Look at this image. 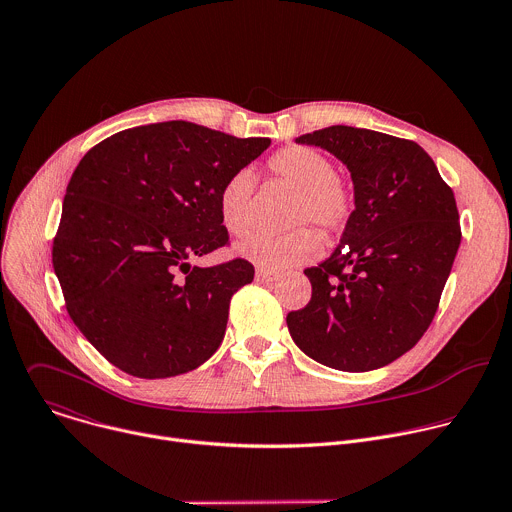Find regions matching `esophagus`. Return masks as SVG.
<instances>
[{
  "label": "esophagus",
  "instance_id": "1",
  "mask_svg": "<svg viewBox=\"0 0 512 512\" xmlns=\"http://www.w3.org/2000/svg\"><path fill=\"white\" fill-rule=\"evenodd\" d=\"M255 277H257V281H273V279L279 277V273L277 271H269V269H257Z\"/></svg>",
  "mask_w": 512,
  "mask_h": 512
}]
</instances>
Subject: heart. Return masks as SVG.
<instances>
[{
    "label": "heart",
    "mask_w": 512,
    "mask_h": 512,
    "mask_svg": "<svg viewBox=\"0 0 512 512\" xmlns=\"http://www.w3.org/2000/svg\"><path fill=\"white\" fill-rule=\"evenodd\" d=\"M275 176L298 190L294 223L312 221L324 233L340 231L352 212V194L336 178V166L328 156L304 145H291L271 156ZM255 176L249 168L233 172L218 190V216L233 237H245L253 229ZM320 235L310 227H298L283 235H253L237 247V253L265 269H283L314 259L320 253Z\"/></svg>",
    "instance_id": "obj_1"
}]
</instances>
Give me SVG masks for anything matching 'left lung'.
<instances>
[{
	"label": "left lung",
	"instance_id": "8db88e82",
	"mask_svg": "<svg viewBox=\"0 0 512 512\" xmlns=\"http://www.w3.org/2000/svg\"><path fill=\"white\" fill-rule=\"evenodd\" d=\"M296 143L348 168L354 210L332 255L304 271L312 300L287 314L289 334L324 367L381 369L417 344L440 304L462 241L454 192L409 139L332 125Z\"/></svg>",
	"mask_w": 512,
	"mask_h": 512
}]
</instances>
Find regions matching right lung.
I'll return each mask as SVG.
<instances>
[{"label":"right lung","instance_id":"obj_1","mask_svg":"<svg viewBox=\"0 0 512 512\" xmlns=\"http://www.w3.org/2000/svg\"><path fill=\"white\" fill-rule=\"evenodd\" d=\"M269 143L164 121L107 137L72 172L54 273L72 322L123 373L176 377L221 346L231 298L255 269L190 259L229 243L218 190Z\"/></svg>","mask_w":512,"mask_h":512}]
</instances>
